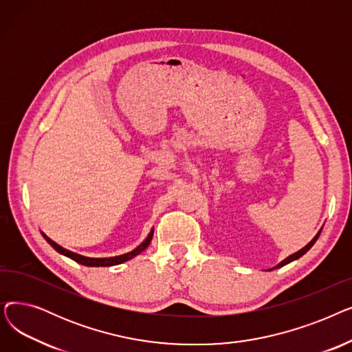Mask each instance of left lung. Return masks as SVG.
<instances>
[{
    "label": "left lung",
    "mask_w": 352,
    "mask_h": 352,
    "mask_svg": "<svg viewBox=\"0 0 352 352\" xmlns=\"http://www.w3.org/2000/svg\"><path fill=\"white\" fill-rule=\"evenodd\" d=\"M320 236V232L316 235V236H314V239H312V241L309 243V244H307L302 250H300V251H297V252H295V254H292V255H289L288 258H285V260L280 264V265H276L275 268H280V267H283V265H285V264H288V263H291V261H294V260H297V258H300V256H302L312 245H314V243H316L317 241V238Z\"/></svg>",
    "instance_id": "left-lung-1"
}]
</instances>
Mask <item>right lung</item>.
I'll use <instances>...</instances> for the list:
<instances>
[{
	"label": "right lung",
	"mask_w": 352,
	"mask_h": 352,
	"mask_svg": "<svg viewBox=\"0 0 352 352\" xmlns=\"http://www.w3.org/2000/svg\"><path fill=\"white\" fill-rule=\"evenodd\" d=\"M153 234H154V231H151L150 234H148L145 241H144L140 247H137L134 251L126 252V254H124V255H118V256H111V258H88V256H82V255H80V254L71 252V251L63 248L61 245L55 244V243L52 241V239H50L47 235H44V234H43V235H44V238L47 239V243H48L55 251L63 254V255H65V256H68V258H71V260H74V261L78 263V264H82V265H87V267H111V265L122 264V263H125V261H128V260H131L133 256L138 255L140 252H142L148 245H150L151 239H153Z\"/></svg>",
	"instance_id": "right-lung-1"
}]
</instances>
